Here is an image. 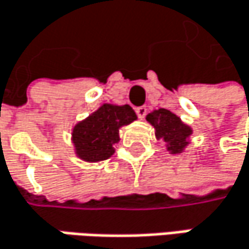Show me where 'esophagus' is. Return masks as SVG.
Returning <instances> with one entry per match:
<instances>
[{
	"label": "esophagus",
	"instance_id": "obj_1",
	"mask_svg": "<svg viewBox=\"0 0 249 249\" xmlns=\"http://www.w3.org/2000/svg\"><path fill=\"white\" fill-rule=\"evenodd\" d=\"M146 111L148 110H146V107H145V106H141V107H137V108H135V112H137L138 118H141V120L146 115Z\"/></svg>",
	"mask_w": 249,
	"mask_h": 249
}]
</instances>
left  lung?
<instances>
[{
  "label": "left lung",
  "instance_id": "8db88e82",
  "mask_svg": "<svg viewBox=\"0 0 249 249\" xmlns=\"http://www.w3.org/2000/svg\"><path fill=\"white\" fill-rule=\"evenodd\" d=\"M146 121L155 128L156 139H163L169 154H182L190 143L193 129L166 108L154 110L146 115Z\"/></svg>",
  "mask_w": 249,
  "mask_h": 249
}]
</instances>
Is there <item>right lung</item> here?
Wrapping results in <instances>:
<instances>
[{"label":"right lung","mask_w":249,"mask_h":249,"mask_svg":"<svg viewBox=\"0 0 249 249\" xmlns=\"http://www.w3.org/2000/svg\"><path fill=\"white\" fill-rule=\"evenodd\" d=\"M135 120L137 114L128 104H103L73 126L71 142L77 158L91 163L108 159L120 142V129Z\"/></svg>","instance_id":"right-lung-1"}]
</instances>
